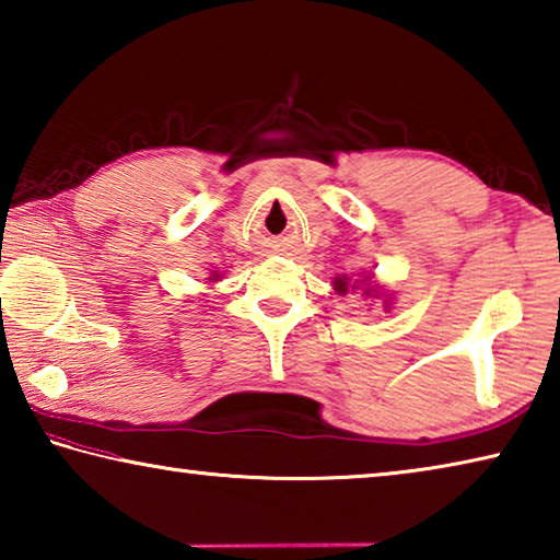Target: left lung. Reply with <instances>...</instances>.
Instances as JSON below:
<instances>
[{"mask_svg": "<svg viewBox=\"0 0 560 560\" xmlns=\"http://www.w3.org/2000/svg\"><path fill=\"white\" fill-rule=\"evenodd\" d=\"M338 289L346 291V281H343V279H338Z\"/></svg>", "mask_w": 560, "mask_h": 560, "instance_id": "8db88e82", "label": "left lung"}]
</instances>
